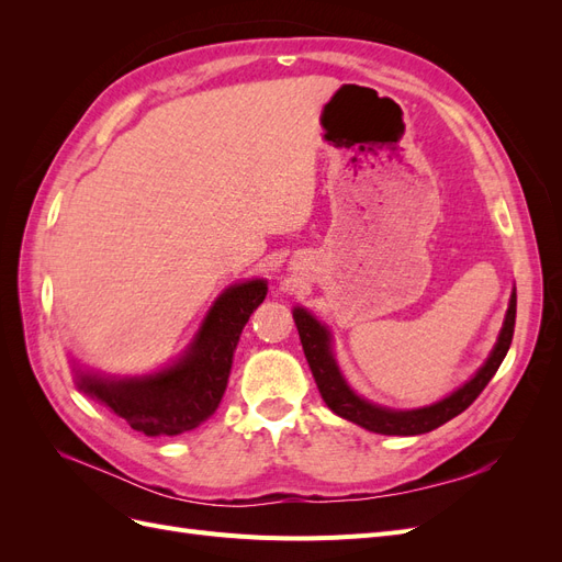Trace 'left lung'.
Returning <instances> with one entry per match:
<instances>
[{
	"label": "left lung",
	"instance_id": "obj_1",
	"mask_svg": "<svg viewBox=\"0 0 562 562\" xmlns=\"http://www.w3.org/2000/svg\"><path fill=\"white\" fill-rule=\"evenodd\" d=\"M293 318L300 333L304 356H307L312 375L321 391V398L326 401V405L335 415L359 424V427L368 431L384 434V436H419V434L438 429L440 424H446L459 413H464L467 407L479 398V394L487 386V382L495 378V372L502 366L508 347H512L514 326H516V288L512 297H508V310L502 323V330L485 363L446 398L424 407H411V411H396V407L378 405L356 394L335 361L333 335L326 323H321L304 307H295Z\"/></svg>",
	"mask_w": 562,
	"mask_h": 562
}]
</instances>
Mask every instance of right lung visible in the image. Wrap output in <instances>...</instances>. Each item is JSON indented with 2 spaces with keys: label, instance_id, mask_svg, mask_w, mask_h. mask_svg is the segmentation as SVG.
I'll use <instances>...</instances> for the list:
<instances>
[{
  "label": "right lung",
  "instance_id": "1",
  "mask_svg": "<svg viewBox=\"0 0 562 562\" xmlns=\"http://www.w3.org/2000/svg\"><path fill=\"white\" fill-rule=\"evenodd\" d=\"M267 295L265 279L232 283L215 297L192 342L176 361L145 375H103L72 361L75 384L145 436H178L196 429L227 389L234 349L250 314Z\"/></svg>",
  "mask_w": 562,
  "mask_h": 562
}]
</instances>
